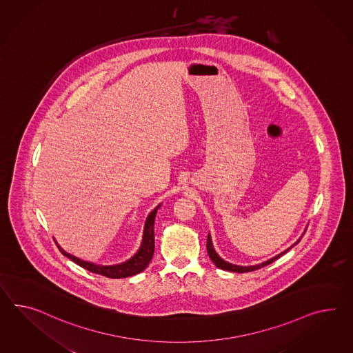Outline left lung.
<instances>
[{"label": "left lung", "instance_id": "obj_1", "mask_svg": "<svg viewBox=\"0 0 353 353\" xmlns=\"http://www.w3.org/2000/svg\"><path fill=\"white\" fill-rule=\"evenodd\" d=\"M299 242H297V243H299ZM206 248H208V256H210L211 261L214 262V263L216 265L219 269H223V270H228V272H254V270H259V269H261V268H263V266H266V265L272 263V262L275 261V260H278L281 256H283L284 253H287V251H288V250H287L285 252L278 254L276 257H274V259L269 260V261L263 262V263H261V265H256V266H248V268H243V266H236V265H232V263H229V262L221 260V259L217 256V253L215 252L214 247H212V243H211V238H210V235L208 236V243H206Z\"/></svg>", "mask_w": 353, "mask_h": 353}]
</instances>
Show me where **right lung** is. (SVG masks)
Wrapping results in <instances>:
<instances>
[{
	"mask_svg": "<svg viewBox=\"0 0 353 353\" xmlns=\"http://www.w3.org/2000/svg\"><path fill=\"white\" fill-rule=\"evenodd\" d=\"M157 208L148 215L145 220V233H143V241L142 245L139 248V251L137 252L136 256L133 259H130L129 261L115 265V266H100V265H94L91 262L83 261L81 259L72 256L70 253H66L63 248L56 243L59 247L60 252L63 256H66L68 259H70L72 261L78 263L83 269L88 270V272H94V274H100L106 278L111 279H120V278H128L132 275H136L138 272H143L145 268L148 266V263L152 260V256L154 252V216L157 212Z\"/></svg>",
	"mask_w": 353,
	"mask_h": 353,
	"instance_id": "1",
	"label": "right lung"
}]
</instances>
